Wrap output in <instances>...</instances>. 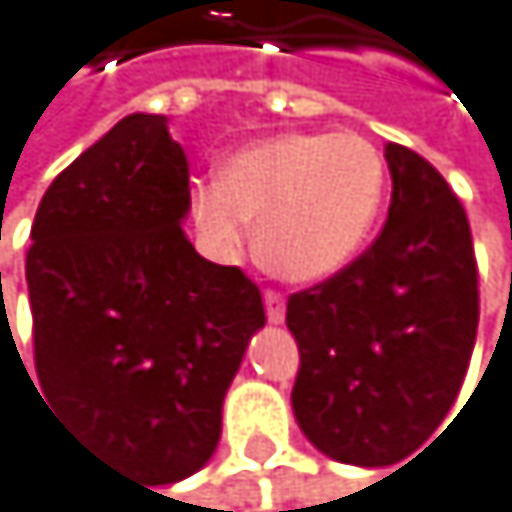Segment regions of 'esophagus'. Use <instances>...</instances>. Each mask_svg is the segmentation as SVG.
<instances>
[{
    "instance_id": "obj_1",
    "label": "esophagus",
    "mask_w": 512,
    "mask_h": 512,
    "mask_svg": "<svg viewBox=\"0 0 512 512\" xmlns=\"http://www.w3.org/2000/svg\"><path fill=\"white\" fill-rule=\"evenodd\" d=\"M284 315H287V302H284V296L275 293V290H268V293H265V318H268V324H281Z\"/></svg>"
}]
</instances>
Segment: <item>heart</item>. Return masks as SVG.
Returning a JSON list of instances; mask_svg holds the SVG:
<instances>
[{"label": "heart", "instance_id": "obj_1", "mask_svg": "<svg viewBox=\"0 0 512 512\" xmlns=\"http://www.w3.org/2000/svg\"><path fill=\"white\" fill-rule=\"evenodd\" d=\"M383 200L386 160L364 135L284 132L231 154L219 185L194 191V216L225 256L256 225V256L271 275L318 284L358 256Z\"/></svg>", "mask_w": 512, "mask_h": 512}]
</instances>
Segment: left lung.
Masks as SVG:
<instances>
[{
	"mask_svg": "<svg viewBox=\"0 0 512 512\" xmlns=\"http://www.w3.org/2000/svg\"><path fill=\"white\" fill-rule=\"evenodd\" d=\"M392 203L340 275L287 299L299 346L293 414L352 467L414 454L448 417L476 343L479 275L460 200L420 154L386 145Z\"/></svg>",
	"mask_w": 512,
	"mask_h": 512,
	"instance_id": "obj_1",
	"label": "left lung"
}]
</instances>
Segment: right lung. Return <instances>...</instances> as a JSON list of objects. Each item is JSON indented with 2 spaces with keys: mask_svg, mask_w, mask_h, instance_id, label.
<instances>
[{
  "mask_svg": "<svg viewBox=\"0 0 512 512\" xmlns=\"http://www.w3.org/2000/svg\"><path fill=\"white\" fill-rule=\"evenodd\" d=\"M166 123L129 114L79 154L45 191L27 250L42 398L151 485L213 457L225 392L265 327L259 287L188 241V160Z\"/></svg>",
  "mask_w": 512,
  "mask_h": 512,
  "instance_id": "add662e5",
  "label": "right lung"
}]
</instances>
